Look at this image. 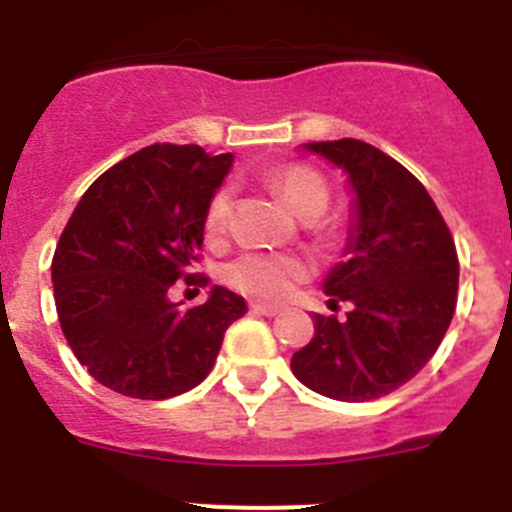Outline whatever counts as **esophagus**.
Segmentation results:
<instances>
[{
	"label": "esophagus",
	"instance_id": "34e87169",
	"mask_svg": "<svg viewBox=\"0 0 512 512\" xmlns=\"http://www.w3.org/2000/svg\"><path fill=\"white\" fill-rule=\"evenodd\" d=\"M251 310L256 312V315H266V318H274V315H279V307L274 305H266V302H251Z\"/></svg>",
	"mask_w": 512,
	"mask_h": 512
}]
</instances>
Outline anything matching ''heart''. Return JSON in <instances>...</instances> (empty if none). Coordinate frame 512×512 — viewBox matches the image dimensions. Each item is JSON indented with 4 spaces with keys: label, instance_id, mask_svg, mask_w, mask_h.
<instances>
[{
    "label": "heart",
    "instance_id": "heart-1",
    "mask_svg": "<svg viewBox=\"0 0 512 512\" xmlns=\"http://www.w3.org/2000/svg\"><path fill=\"white\" fill-rule=\"evenodd\" d=\"M269 187L287 202V207L302 220L320 217L328 207L330 192L323 176L310 166L289 164L269 174ZM230 217V189H217L207 205V233L220 235ZM307 264L292 253L248 251L225 266L223 277L230 287L241 289L246 295L259 300H284L305 279Z\"/></svg>",
    "mask_w": 512,
    "mask_h": 512
}]
</instances>
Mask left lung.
Instances as JSON below:
<instances>
[{"mask_svg":"<svg viewBox=\"0 0 512 512\" xmlns=\"http://www.w3.org/2000/svg\"><path fill=\"white\" fill-rule=\"evenodd\" d=\"M346 174L354 192L343 256L323 282L330 310L292 356V372L318 395L366 402L390 395L441 346L456 310L459 259L449 228L423 184L364 140L305 143Z\"/></svg>","mask_w":512,"mask_h":512,"instance_id":"obj_1","label":"left lung"}]
</instances>
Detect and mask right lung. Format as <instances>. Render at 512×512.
Here are the masks:
<instances>
[{
    "label": "right lung",
    "mask_w": 512,
    "mask_h": 512,
    "mask_svg": "<svg viewBox=\"0 0 512 512\" xmlns=\"http://www.w3.org/2000/svg\"><path fill=\"white\" fill-rule=\"evenodd\" d=\"M233 153L156 143L104 171L84 192L53 253L58 320L99 384L135 400H166L202 382L246 300L212 287L205 305L169 300L205 241L207 205Z\"/></svg>",
    "instance_id": "right-lung-1"
}]
</instances>
